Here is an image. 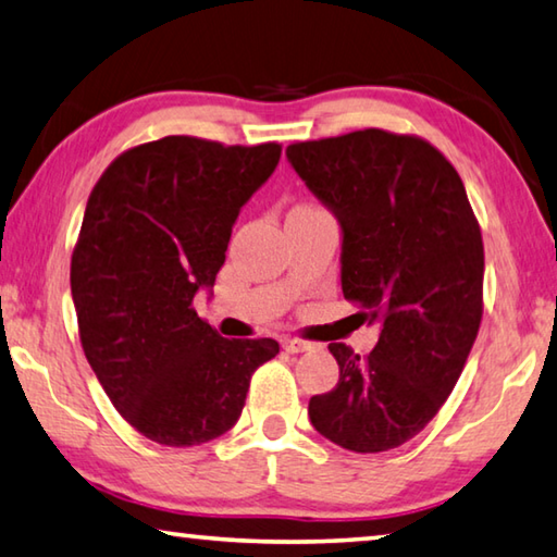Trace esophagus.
I'll list each match as a JSON object with an SVG mask.
<instances>
[{
	"mask_svg": "<svg viewBox=\"0 0 557 557\" xmlns=\"http://www.w3.org/2000/svg\"><path fill=\"white\" fill-rule=\"evenodd\" d=\"M282 348H285L287 354H305L312 348V344L301 342V338H282Z\"/></svg>",
	"mask_w": 557,
	"mask_h": 557,
	"instance_id": "obj_1",
	"label": "esophagus"
}]
</instances>
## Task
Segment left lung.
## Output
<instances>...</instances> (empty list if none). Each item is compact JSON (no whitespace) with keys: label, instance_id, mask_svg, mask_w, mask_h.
I'll use <instances>...</instances> for the list:
<instances>
[{"label":"left lung","instance_id":"8db88e82","mask_svg":"<svg viewBox=\"0 0 557 557\" xmlns=\"http://www.w3.org/2000/svg\"><path fill=\"white\" fill-rule=\"evenodd\" d=\"M342 228L344 297L379 324L361 358L329 344L334 391L309 400L314 430L351 451H388L435 418L482 324L484 243L465 184L420 137L358 129L287 147Z\"/></svg>","mask_w":557,"mask_h":557}]
</instances>
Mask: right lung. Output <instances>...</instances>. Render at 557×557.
Returning <instances> with one entry per match:
<instances>
[{"label": "right lung", "instance_id": "obj_1", "mask_svg": "<svg viewBox=\"0 0 557 557\" xmlns=\"http://www.w3.org/2000/svg\"><path fill=\"white\" fill-rule=\"evenodd\" d=\"M280 154L172 135L127 149L92 188L71 260L81 344L117 412L159 445L228 432L250 375L280 351L275 338H223L191 307Z\"/></svg>", "mask_w": 557, "mask_h": 557}]
</instances>
